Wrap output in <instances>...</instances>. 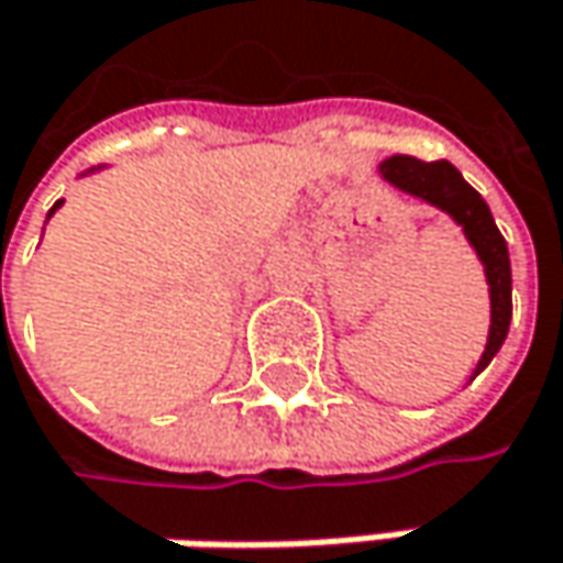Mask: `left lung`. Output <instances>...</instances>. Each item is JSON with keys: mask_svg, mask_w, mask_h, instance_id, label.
<instances>
[{"mask_svg": "<svg viewBox=\"0 0 563 563\" xmlns=\"http://www.w3.org/2000/svg\"><path fill=\"white\" fill-rule=\"evenodd\" d=\"M379 175L386 177L391 187L451 213L454 223L463 227V236L470 240V246L476 249V255L483 262L493 317H489L486 350L473 369V376H479L493 363V356L499 353V346L509 333V320H512V268H509L506 240L496 230V220H493L486 200L463 180V175L451 162H418L411 155H391L379 165Z\"/></svg>", "mask_w": 563, "mask_h": 563, "instance_id": "1", "label": "left lung"}]
</instances>
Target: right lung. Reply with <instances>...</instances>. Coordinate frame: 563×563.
Returning <instances> with one entry per match:
<instances>
[{"label": "right lung", "mask_w": 563, "mask_h": 563, "mask_svg": "<svg viewBox=\"0 0 563 563\" xmlns=\"http://www.w3.org/2000/svg\"><path fill=\"white\" fill-rule=\"evenodd\" d=\"M60 203H64V200H57V203H54V207H51V213H54V210H57V207H60ZM51 213H47V217H51Z\"/></svg>", "instance_id": "add662e5"}]
</instances>
